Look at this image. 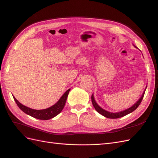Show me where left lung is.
<instances>
[{"instance_id":"left-lung-1","label":"left lung","mask_w":158,"mask_h":158,"mask_svg":"<svg viewBox=\"0 0 158 158\" xmlns=\"http://www.w3.org/2000/svg\"><path fill=\"white\" fill-rule=\"evenodd\" d=\"M147 88V87H146ZM146 89L144 90V93H143V94L142 95L141 98L138 99V101L135 103L134 104V106H132L131 107L128 108L126 110H125V111H121V112H118V113H111V112H109L107 111H106V110H104L103 109H102V107H100L97 104V103L95 102V99H94V95L92 94V104H93V106L94 107L95 109L96 110V111L100 113L101 114H102L103 116L106 117L107 118H120V117H122L123 116H125L127 115V114L131 113L132 112H133L134 111H135V109H136V108L139 106V105L140 104V103L142 102V100L143 99V98H144V93H145V91H146Z\"/></svg>"}]
</instances>
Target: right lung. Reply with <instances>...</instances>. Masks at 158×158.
Instances as JSON below:
<instances>
[{
    "instance_id": "add662e5",
    "label": "right lung",
    "mask_w": 158,
    "mask_h": 158,
    "mask_svg": "<svg viewBox=\"0 0 158 158\" xmlns=\"http://www.w3.org/2000/svg\"><path fill=\"white\" fill-rule=\"evenodd\" d=\"M70 90V89H69L66 91V92L62 95V97L60 98L59 101L55 105H53V106L47 109L41 110H36L27 107L19 102L14 96L13 98L14 99V101L16 102L18 107L20 108L23 112H24L27 114H29V115L35 118L40 119V120H49V119L53 118L55 116H56L57 114H59L61 112L62 110L63 109Z\"/></svg>"
}]
</instances>
